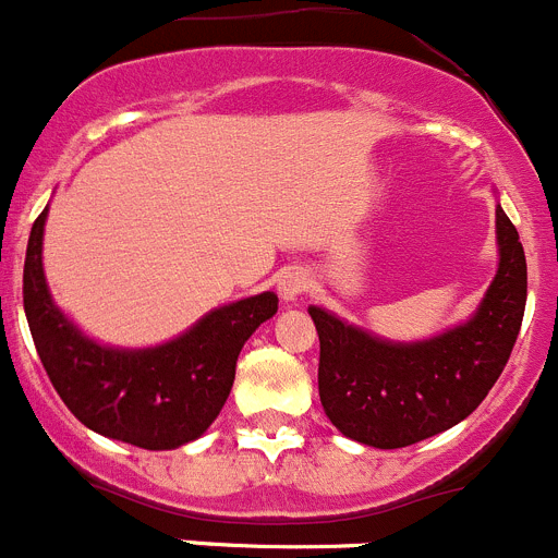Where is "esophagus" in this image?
Instances as JSON below:
<instances>
[{"label": "esophagus", "mask_w": 558, "mask_h": 558, "mask_svg": "<svg viewBox=\"0 0 558 558\" xmlns=\"http://www.w3.org/2000/svg\"><path fill=\"white\" fill-rule=\"evenodd\" d=\"M308 289H311V278H308V272L300 267L286 269L278 280V294L283 303H296V300H300V296H303Z\"/></svg>", "instance_id": "esophagus-1"}]
</instances>
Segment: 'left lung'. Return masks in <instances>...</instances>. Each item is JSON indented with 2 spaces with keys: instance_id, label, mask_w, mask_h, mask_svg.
<instances>
[{
  "instance_id": "1",
  "label": "left lung",
  "mask_w": 558,
  "mask_h": 558,
  "mask_svg": "<svg viewBox=\"0 0 558 558\" xmlns=\"http://www.w3.org/2000/svg\"><path fill=\"white\" fill-rule=\"evenodd\" d=\"M498 269L478 308L421 341H390L311 305L319 332V399L350 440L402 449L465 421L490 393L518 341L525 311V253L496 206Z\"/></svg>"
}]
</instances>
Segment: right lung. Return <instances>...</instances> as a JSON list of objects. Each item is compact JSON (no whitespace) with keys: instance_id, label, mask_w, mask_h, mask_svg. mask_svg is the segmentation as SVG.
<instances>
[{"instance_id":"right-lung-1","label":"right lung","mask_w":558,"mask_h":558,"mask_svg":"<svg viewBox=\"0 0 558 558\" xmlns=\"http://www.w3.org/2000/svg\"><path fill=\"white\" fill-rule=\"evenodd\" d=\"M49 206L29 231L24 314L35 350L65 408L104 437L150 451L192 444L220 415L244 341L278 314V294L244 296L208 311L156 347H112L62 314L44 272Z\"/></svg>"}]
</instances>
